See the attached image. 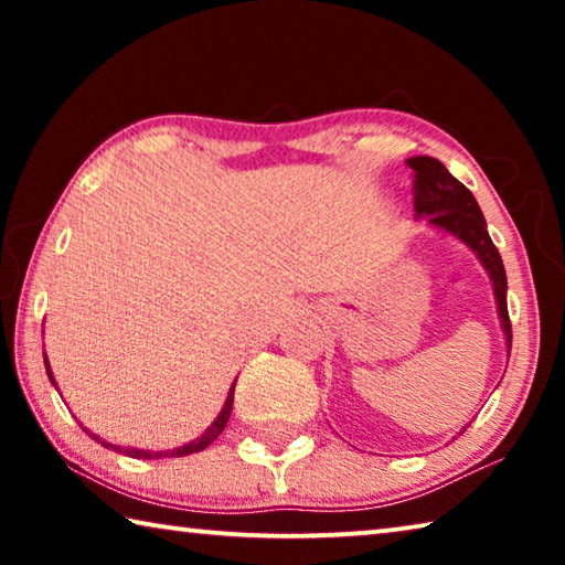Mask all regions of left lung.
<instances>
[{"label": "left lung", "instance_id": "obj_1", "mask_svg": "<svg viewBox=\"0 0 565 565\" xmlns=\"http://www.w3.org/2000/svg\"><path fill=\"white\" fill-rule=\"evenodd\" d=\"M406 167L411 169V177H414V189L411 191H414L416 214L428 216V222L434 226H441L446 232L461 238V242H466L478 254L486 271H489L505 341H509L511 349V319L509 303H505V269L499 248L491 242L486 218L481 209H478L473 194L456 177L448 174V169L434 157H411L406 159Z\"/></svg>", "mask_w": 565, "mask_h": 565}]
</instances>
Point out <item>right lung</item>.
I'll use <instances>...</instances> for the list:
<instances>
[{"mask_svg": "<svg viewBox=\"0 0 565 565\" xmlns=\"http://www.w3.org/2000/svg\"><path fill=\"white\" fill-rule=\"evenodd\" d=\"M44 366H46V376H50V381L54 384V376H52V371H50V361H46V356H44ZM54 386H56V384H54ZM232 406H234V386H232V391H228L226 404H224L222 414H218V418L214 420V424L209 426L202 436L194 438V441H191V444H186V446H179V448H171V451H139V448H119V446H111V444H107V441H102V438H97L94 434H89L87 428H84V431H87V434L94 438V441H99L104 448H114V451H119V454L124 451V454L131 456V458H171V456H189V454L204 451V448H206L209 444H214V441H216L218 434L224 431V426H226L228 416H232Z\"/></svg>", "mask_w": 565, "mask_h": 565, "instance_id": "obj_1", "label": "right lung"}]
</instances>
